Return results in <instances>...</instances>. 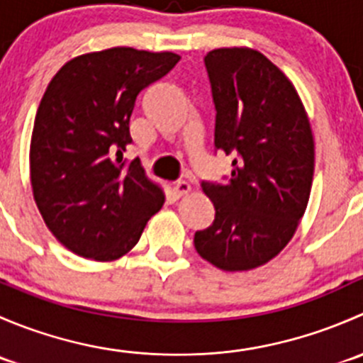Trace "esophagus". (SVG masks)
<instances>
[{"mask_svg":"<svg viewBox=\"0 0 363 363\" xmlns=\"http://www.w3.org/2000/svg\"><path fill=\"white\" fill-rule=\"evenodd\" d=\"M174 191H175V195H177V196H184V195H188L189 191H191V186H189L186 181H179V182H175Z\"/></svg>","mask_w":363,"mask_h":363,"instance_id":"34e87169","label":"esophagus"}]
</instances>
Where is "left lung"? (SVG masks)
<instances>
[{"label": "left lung", "instance_id": "left-lung-1", "mask_svg": "<svg viewBox=\"0 0 363 363\" xmlns=\"http://www.w3.org/2000/svg\"><path fill=\"white\" fill-rule=\"evenodd\" d=\"M216 105L214 145L233 155L226 184L202 182L216 208L195 250L226 272L265 265L295 235L309 202L314 138L291 80L247 47L205 56Z\"/></svg>", "mask_w": 363, "mask_h": 363}]
</instances>
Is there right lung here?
Instances as JSON below:
<instances>
[{"instance_id": "add662e5", "label": "right lung", "mask_w": 363, "mask_h": 363, "mask_svg": "<svg viewBox=\"0 0 363 363\" xmlns=\"http://www.w3.org/2000/svg\"><path fill=\"white\" fill-rule=\"evenodd\" d=\"M181 56L131 47L69 60L52 77L36 111L29 172L36 207L67 250L112 262L133 250L163 207V189L123 152L138 93Z\"/></svg>"}]
</instances>
